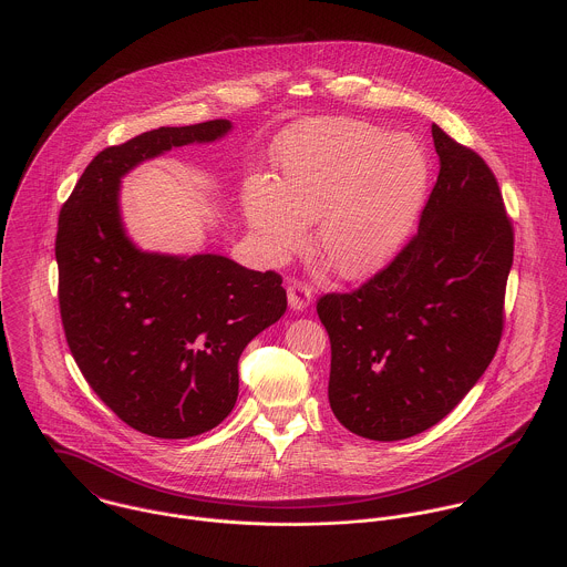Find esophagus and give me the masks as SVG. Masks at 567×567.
Wrapping results in <instances>:
<instances>
[{"label": "esophagus", "mask_w": 567, "mask_h": 567, "mask_svg": "<svg viewBox=\"0 0 567 567\" xmlns=\"http://www.w3.org/2000/svg\"><path fill=\"white\" fill-rule=\"evenodd\" d=\"M287 298H289L291 311H305L311 305V289L305 287L302 282H289Z\"/></svg>", "instance_id": "34e87169"}]
</instances>
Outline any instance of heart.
Wrapping results in <instances>:
<instances>
[{
  "label": "heart",
  "mask_w": 567,
  "mask_h": 567,
  "mask_svg": "<svg viewBox=\"0 0 567 567\" xmlns=\"http://www.w3.org/2000/svg\"><path fill=\"white\" fill-rule=\"evenodd\" d=\"M276 179L243 184V217L271 265L309 243L346 280L383 269L408 240L427 199L432 159L410 133L324 117L287 128L271 148Z\"/></svg>",
  "instance_id": "obj_1"
}]
</instances>
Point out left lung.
Here are the masks:
<instances>
[{"instance_id":"8db88e82","label":"left lung","mask_w":567,"mask_h":567,"mask_svg":"<svg viewBox=\"0 0 567 567\" xmlns=\"http://www.w3.org/2000/svg\"><path fill=\"white\" fill-rule=\"evenodd\" d=\"M432 137L441 173L419 234L361 289L318 302L331 338V410L348 432L381 443L443 421L502 338L513 227L499 186L439 124Z\"/></svg>"}]
</instances>
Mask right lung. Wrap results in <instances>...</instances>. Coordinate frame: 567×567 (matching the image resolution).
Here are the masks:
<instances>
[{"label":"right lung","instance_id":"add662e5","mask_svg":"<svg viewBox=\"0 0 567 567\" xmlns=\"http://www.w3.org/2000/svg\"><path fill=\"white\" fill-rule=\"evenodd\" d=\"M229 131V120L159 126L101 151L59 217V305L70 350L115 416L155 439L217 427L238 396L240 352L287 311L276 271L221 254L146 251L122 221V177Z\"/></svg>","mask_w":567,"mask_h":567}]
</instances>
